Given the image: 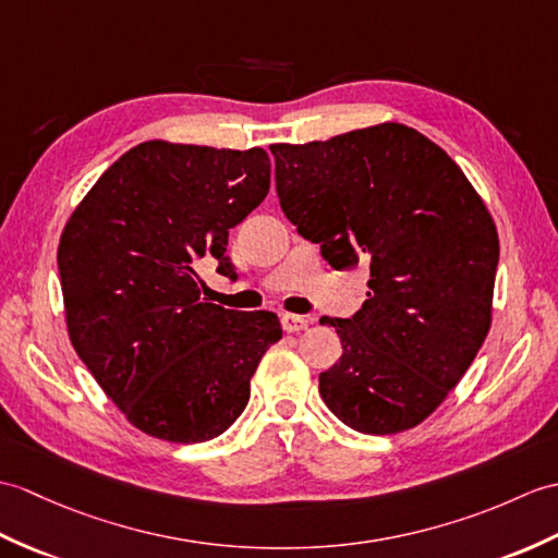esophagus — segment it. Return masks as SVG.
I'll return each instance as SVG.
<instances>
[{"instance_id":"obj_1","label":"esophagus","mask_w":558,"mask_h":558,"mask_svg":"<svg viewBox=\"0 0 558 558\" xmlns=\"http://www.w3.org/2000/svg\"><path fill=\"white\" fill-rule=\"evenodd\" d=\"M282 323V330L284 332H300V330H306L308 328V318L306 316H296V314H282L280 318Z\"/></svg>"}]
</instances>
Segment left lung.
<instances>
[{
  "mask_svg": "<svg viewBox=\"0 0 558 558\" xmlns=\"http://www.w3.org/2000/svg\"><path fill=\"white\" fill-rule=\"evenodd\" d=\"M270 151L296 232L335 270H371L356 316L320 318L342 342L338 364L318 375L323 401L352 430H411L454 390L489 332L495 220L449 154L409 125Z\"/></svg>",
  "mask_w": 558,
  "mask_h": 558,
  "instance_id": "8db88e82",
  "label": "left lung"
}]
</instances>
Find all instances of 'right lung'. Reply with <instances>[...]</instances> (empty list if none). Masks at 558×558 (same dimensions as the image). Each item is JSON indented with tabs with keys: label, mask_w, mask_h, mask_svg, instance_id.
<instances>
[{
	"label": "right lung",
	"mask_w": 558,
	"mask_h": 558,
	"mask_svg": "<svg viewBox=\"0 0 558 558\" xmlns=\"http://www.w3.org/2000/svg\"><path fill=\"white\" fill-rule=\"evenodd\" d=\"M268 187L262 147L149 140L111 163L66 220L57 262L71 344L137 430L206 442L247 407L280 320L204 302L197 268L214 258L235 278L228 230Z\"/></svg>",
	"instance_id": "add662e5"
}]
</instances>
